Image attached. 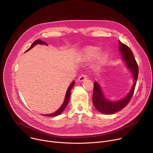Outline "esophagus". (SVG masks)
Wrapping results in <instances>:
<instances>
[{"mask_svg": "<svg viewBox=\"0 0 153 153\" xmlns=\"http://www.w3.org/2000/svg\"><path fill=\"white\" fill-rule=\"evenodd\" d=\"M86 79H87V75H86V74H82L81 76H79V77L78 79V80L80 81V82H82V81L85 80Z\"/></svg>", "mask_w": 153, "mask_h": 153, "instance_id": "34e87169", "label": "esophagus"}]
</instances>
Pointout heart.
<instances>
[{
    "mask_svg": "<svg viewBox=\"0 0 153 153\" xmlns=\"http://www.w3.org/2000/svg\"><path fill=\"white\" fill-rule=\"evenodd\" d=\"M99 48L96 46H88L85 47L82 51L81 59L83 61H88L95 56L94 66L95 68H99L106 62L108 56L104 51H99Z\"/></svg>",
    "mask_w": 153,
    "mask_h": 153,
    "instance_id": "obj_1",
    "label": "heart"
}]
</instances>
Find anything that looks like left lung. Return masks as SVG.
Segmentation results:
<instances>
[{
	"label": "left lung",
	"instance_id": "1",
	"mask_svg": "<svg viewBox=\"0 0 153 153\" xmlns=\"http://www.w3.org/2000/svg\"><path fill=\"white\" fill-rule=\"evenodd\" d=\"M119 50L121 52L122 57L125 60L127 66L134 75V83L131 90L124 99L116 102H110L106 100L103 96L98 83L97 82H94L93 94V104L99 112L106 114H110L116 113L121 110L129 103L134 94L139 74V67L132 51L126 45L122 43L120 41H119Z\"/></svg>",
	"mask_w": 153,
	"mask_h": 153
}]
</instances>
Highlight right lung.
I'll use <instances>...</instances> for the list:
<instances>
[{"instance_id":"right-lung-1","label":"right lung","mask_w":153,"mask_h":153,"mask_svg":"<svg viewBox=\"0 0 153 153\" xmlns=\"http://www.w3.org/2000/svg\"><path fill=\"white\" fill-rule=\"evenodd\" d=\"M38 43H39V44H45V45H47L46 42L42 41V40H40V39H37V40H35V41L32 43L31 46L26 51L30 50L31 48H32L35 45L38 44ZM74 84H75V82L73 81V82L71 83V84L70 85V86L68 87V88L67 91V93H66V96H65V98L64 102H63L62 105L61 106V107L59 109V110H58L57 111H56L55 113H54L49 114H44V115H43V116H47H47H48V117H52V116H53V117H54V116H58V115H59L60 113H62V111L64 110V109H65V108H66V106H67V104H68V102H69L70 97V94H71V89H72V88L73 87V86L74 85Z\"/></svg>"}]
</instances>
